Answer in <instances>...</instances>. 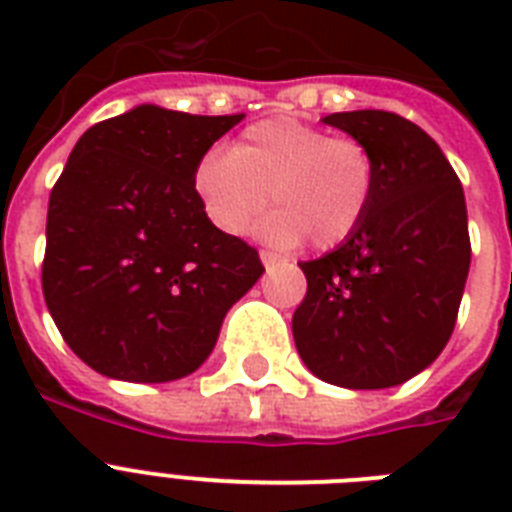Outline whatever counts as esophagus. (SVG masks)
Listing matches in <instances>:
<instances>
[{"label": "esophagus", "instance_id": "1", "mask_svg": "<svg viewBox=\"0 0 512 512\" xmlns=\"http://www.w3.org/2000/svg\"><path fill=\"white\" fill-rule=\"evenodd\" d=\"M260 260H263L265 268H273V265L281 263V255H276V252H268V249H263V252H260Z\"/></svg>", "mask_w": 512, "mask_h": 512}]
</instances>
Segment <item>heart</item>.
I'll list each match as a JSON object with an SVG mask.
<instances>
[{
    "label": "heart",
    "mask_w": 512,
    "mask_h": 512,
    "mask_svg": "<svg viewBox=\"0 0 512 512\" xmlns=\"http://www.w3.org/2000/svg\"><path fill=\"white\" fill-rule=\"evenodd\" d=\"M193 191L212 223L241 236L263 223L265 239L335 249L361 228L377 191L372 151L356 138L329 135L295 119H268L241 132L228 154H207L193 170Z\"/></svg>",
    "instance_id": "heart-1"
}]
</instances>
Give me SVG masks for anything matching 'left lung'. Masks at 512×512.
Masks as SVG:
<instances>
[{
	"label": "left lung",
	"mask_w": 512,
	"mask_h": 512,
	"mask_svg": "<svg viewBox=\"0 0 512 512\" xmlns=\"http://www.w3.org/2000/svg\"><path fill=\"white\" fill-rule=\"evenodd\" d=\"M324 124L361 140L377 164L364 223L300 263L308 292L292 316L305 366L350 390L393 388L438 358L470 271L460 177L417 124L390 111H342Z\"/></svg>",
	"instance_id": "1"
}]
</instances>
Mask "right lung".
Listing matches in <instances>:
<instances>
[{"instance_id": "add662e5", "label": "right lung", "mask_w": 512, "mask_h": 512, "mask_svg": "<svg viewBox=\"0 0 512 512\" xmlns=\"http://www.w3.org/2000/svg\"><path fill=\"white\" fill-rule=\"evenodd\" d=\"M244 114L138 106L84 132L50 193L44 303L95 372L170 382L196 372L225 313L263 276L247 241L223 233L193 170Z\"/></svg>"}]
</instances>
